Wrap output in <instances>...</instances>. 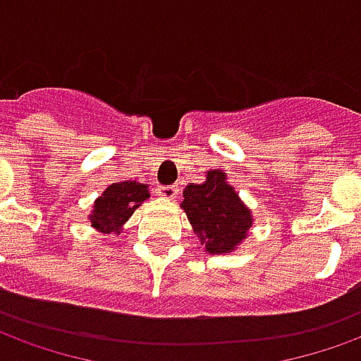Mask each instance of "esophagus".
Listing matches in <instances>:
<instances>
[{
	"label": "esophagus",
	"instance_id": "1",
	"mask_svg": "<svg viewBox=\"0 0 361 361\" xmlns=\"http://www.w3.org/2000/svg\"><path fill=\"white\" fill-rule=\"evenodd\" d=\"M157 195L161 196V198H166V200H175L176 195H178V188L173 185L159 186V188H157Z\"/></svg>",
	"mask_w": 361,
	"mask_h": 361
}]
</instances>
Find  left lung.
<instances>
[{
	"label": "left lung",
	"mask_w": 361,
	"mask_h": 361,
	"mask_svg": "<svg viewBox=\"0 0 361 361\" xmlns=\"http://www.w3.org/2000/svg\"><path fill=\"white\" fill-rule=\"evenodd\" d=\"M180 208L204 252L212 255L232 253L252 230V210L220 169L206 171L204 183L186 186Z\"/></svg>",
	"instance_id": "obj_1"
}]
</instances>
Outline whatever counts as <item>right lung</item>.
<instances>
[{
    "mask_svg": "<svg viewBox=\"0 0 361 361\" xmlns=\"http://www.w3.org/2000/svg\"><path fill=\"white\" fill-rule=\"evenodd\" d=\"M149 186L137 180H121L109 185L102 196L96 198L88 214L92 228L102 233H119L145 200H149Z\"/></svg>",
    "mask_w": 361,
    "mask_h": 361,
    "instance_id": "right-lung-1",
    "label": "right lung"
}]
</instances>
